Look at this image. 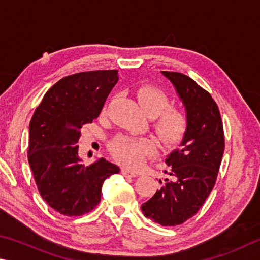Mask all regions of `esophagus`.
<instances>
[{
  "label": "esophagus",
  "mask_w": 260,
  "mask_h": 260,
  "mask_svg": "<svg viewBox=\"0 0 260 260\" xmlns=\"http://www.w3.org/2000/svg\"><path fill=\"white\" fill-rule=\"evenodd\" d=\"M121 172H122V175L123 176H125V177H131V178H133V177H136L137 176L138 174L136 171H133V170H130L129 168H122L121 169Z\"/></svg>",
  "instance_id": "obj_1"
}]
</instances>
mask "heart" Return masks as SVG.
Listing matches in <instances>:
<instances>
[{
    "label": "heart",
    "instance_id": "heart-1",
    "mask_svg": "<svg viewBox=\"0 0 260 260\" xmlns=\"http://www.w3.org/2000/svg\"><path fill=\"white\" fill-rule=\"evenodd\" d=\"M135 93L143 111L154 117L153 126L160 142L166 147L183 142L190 124L187 111L180 106H169V95L155 85H140ZM109 151L123 165L138 167L155 151V144L148 138L118 136L109 145Z\"/></svg>",
    "mask_w": 260,
    "mask_h": 260
}]
</instances>
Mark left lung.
<instances>
[{"label": "left lung", "mask_w": 260, "mask_h": 260, "mask_svg": "<svg viewBox=\"0 0 260 260\" xmlns=\"http://www.w3.org/2000/svg\"><path fill=\"white\" fill-rule=\"evenodd\" d=\"M162 74L175 85L190 124L180 147L166 158L170 169L165 172L172 179H165L161 188L142 204V211L162 226H177L202 208L215 187L225 136L219 108L207 90L181 73L163 71Z\"/></svg>", "instance_id": "1"}]
</instances>
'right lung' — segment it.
Listing matches in <instances>:
<instances>
[{"label":"right lung","instance_id":"1","mask_svg":"<svg viewBox=\"0 0 260 260\" xmlns=\"http://www.w3.org/2000/svg\"><path fill=\"white\" fill-rule=\"evenodd\" d=\"M116 70L62 77L45 92L29 123L28 162L41 197L60 215L77 217L97 207L102 186L118 167L100 158L81 165V127L99 116L117 83Z\"/></svg>","mask_w":260,"mask_h":260}]
</instances>
